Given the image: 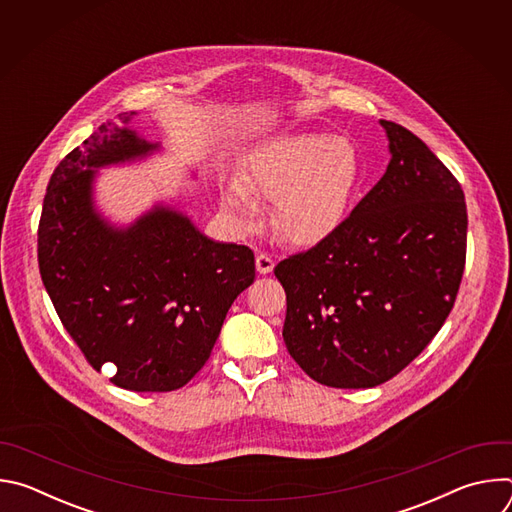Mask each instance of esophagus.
<instances>
[{
  "mask_svg": "<svg viewBox=\"0 0 512 512\" xmlns=\"http://www.w3.org/2000/svg\"><path fill=\"white\" fill-rule=\"evenodd\" d=\"M273 259L267 255V253H259L257 257H255V267H257V271L261 273V275H267V273H271L273 271Z\"/></svg>",
  "mask_w": 512,
  "mask_h": 512,
  "instance_id": "esophagus-1",
  "label": "esophagus"
}]
</instances>
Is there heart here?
<instances>
[{"mask_svg": "<svg viewBox=\"0 0 512 512\" xmlns=\"http://www.w3.org/2000/svg\"><path fill=\"white\" fill-rule=\"evenodd\" d=\"M364 180V160L348 137L289 133L261 141L223 188V208L241 231L273 200V227L291 245H316L344 221Z\"/></svg>", "mask_w": 512, "mask_h": 512, "instance_id": "obj_1", "label": "heart"}]
</instances>
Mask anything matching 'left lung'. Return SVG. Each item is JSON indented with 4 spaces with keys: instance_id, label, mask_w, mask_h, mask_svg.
Returning <instances> with one entry per match:
<instances>
[{
    "instance_id": "obj_1",
    "label": "left lung",
    "mask_w": 512,
    "mask_h": 512,
    "mask_svg": "<svg viewBox=\"0 0 512 512\" xmlns=\"http://www.w3.org/2000/svg\"><path fill=\"white\" fill-rule=\"evenodd\" d=\"M381 125L383 178L328 239L275 267L287 352L336 389L377 387L419 356L452 312L466 263L462 186L417 135Z\"/></svg>"
}]
</instances>
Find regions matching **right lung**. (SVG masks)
Wrapping results in <instances>:
<instances>
[{"instance_id":"right-lung-1","label":"right lung","mask_w":512,"mask_h":512,"mask_svg":"<svg viewBox=\"0 0 512 512\" xmlns=\"http://www.w3.org/2000/svg\"><path fill=\"white\" fill-rule=\"evenodd\" d=\"M121 113L54 170L38 227V265L60 322L91 367L135 393L184 387L208 360L231 304L255 279L245 245L212 241L190 216L154 204L127 227L95 204L99 168L160 152Z\"/></svg>"}]
</instances>
